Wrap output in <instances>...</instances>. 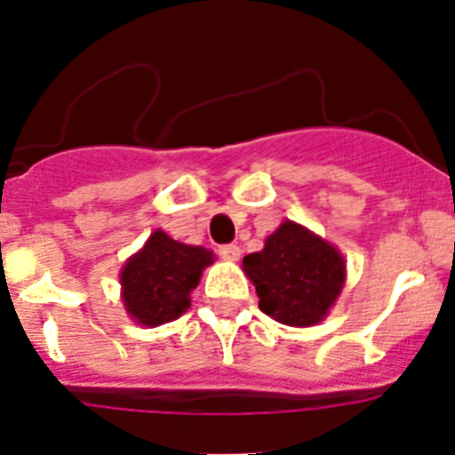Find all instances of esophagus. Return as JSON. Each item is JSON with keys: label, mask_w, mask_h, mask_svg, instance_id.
<instances>
[{"label": "esophagus", "mask_w": 455, "mask_h": 455, "mask_svg": "<svg viewBox=\"0 0 455 455\" xmlns=\"http://www.w3.org/2000/svg\"><path fill=\"white\" fill-rule=\"evenodd\" d=\"M219 255L223 257V259H228V262H236V259L241 257V251L239 246H235V243H228V246L219 248Z\"/></svg>", "instance_id": "obj_1"}]
</instances>
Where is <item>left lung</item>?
I'll return each mask as SVG.
<instances>
[{"label":"left lung","instance_id":"left-lung-1","mask_svg":"<svg viewBox=\"0 0 455 455\" xmlns=\"http://www.w3.org/2000/svg\"><path fill=\"white\" fill-rule=\"evenodd\" d=\"M259 309L277 323L309 328L328 316L347 283L339 248L293 220H283L259 252L243 257Z\"/></svg>","mask_w":455,"mask_h":455}]
</instances>
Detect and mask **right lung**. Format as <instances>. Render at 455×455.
I'll list each match as a JSON object with an SVG mask.
<instances>
[{"label":"right lung","instance_id":"add662e5","mask_svg":"<svg viewBox=\"0 0 455 455\" xmlns=\"http://www.w3.org/2000/svg\"><path fill=\"white\" fill-rule=\"evenodd\" d=\"M209 264H214L212 251L155 230L120 271V299L127 315L148 328L180 319L191 307V291Z\"/></svg>","mask_w":455,"mask_h":455}]
</instances>
